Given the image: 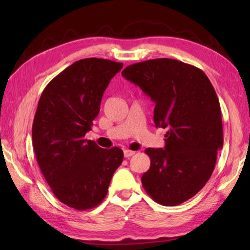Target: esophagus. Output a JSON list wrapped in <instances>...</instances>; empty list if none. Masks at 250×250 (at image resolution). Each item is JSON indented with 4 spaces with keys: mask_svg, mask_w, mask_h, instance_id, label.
<instances>
[{
    "mask_svg": "<svg viewBox=\"0 0 250 250\" xmlns=\"http://www.w3.org/2000/svg\"><path fill=\"white\" fill-rule=\"evenodd\" d=\"M124 154H125V158H131V156L135 154L134 151H130V150H125L124 151Z\"/></svg>",
    "mask_w": 250,
    "mask_h": 250,
    "instance_id": "obj_1",
    "label": "esophagus"
}]
</instances>
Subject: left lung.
<instances>
[{"instance_id":"8db88e82","label":"left lung","mask_w":250,"mask_h":250,"mask_svg":"<svg viewBox=\"0 0 250 250\" xmlns=\"http://www.w3.org/2000/svg\"><path fill=\"white\" fill-rule=\"evenodd\" d=\"M155 104V126L167 128L164 149L147 147L151 166L141 177L156 203L176 206L204 188L222 149L218 97L204 71L171 58H156L122 70Z\"/></svg>"}]
</instances>
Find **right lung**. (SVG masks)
Segmentation results:
<instances>
[{
  "mask_svg": "<svg viewBox=\"0 0 250 250\" xmlns=\"http://www.w3.org/2000/svg\"><path fill=\"white\" fill-rule=\"evenodd\" d=\"M122 67L109 59H80L50 80L37 105L32 128L37 163L54 195L75 209L99 205L124 161L120 147L101 149L84 139Z\"/></svg>",
  "mask_w": 250,
  "mask_h": 250,
  "instance_id": "add662e5",
  "label": "right lung"
}]
</instances>
